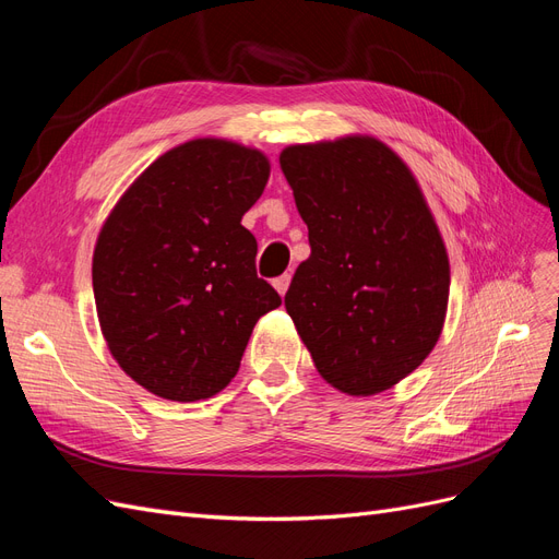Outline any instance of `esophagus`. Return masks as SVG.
Instances as JSON below:
<instances>
[{
    "mask_svg": "<svg viewBox=\"0 0 559 559\" xmlns=\"http://www.w3.org/2000/svg\"><path fill=\"white\" fill-rule=\"evenodd\" d=\"M289 284H292V275H289V273H284L282 277L273 280V286H275L280 296H284V294H286V289H289Z\"/></svg>",
    "mask_w": 559,
    "mask_h": 559,
    "instance_id": "1",
    "label": "esophagus"
}]
</instances>
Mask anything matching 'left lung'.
I'll use <instances>...</instances> for the list:
<instances>
[{
  "instance_id": "8db88e82",
  "label": "left lung",
  "mask_w": 559,
  "mask_h": 559,
  "mask_svg": "<svg viewBox=\"0 0 559 559\" xmlns=\"http://www.w3.org/2000/svg\"><path fill=\"white\" fill-rule=\"evenodd\" d=\"M310 259L284 306L319 376L349 396L394 386L443 329L450 265L415 177L373 138L282 151Z\"/></svg>"
}]
</instances>
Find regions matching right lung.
<instances>
[{"mask_svg":"<svg viewBox=\"0 0 559 559\" xmlns=\"http://www.w3.org/2000/svg\"><path fill=\"white\" fill-rule=\"evenodd\" d=\"M267 177L257 148L186 142L146 167L99 230V326L118 366L151 394L189 403L222 392L257 321L282 306L240 224Z\"/></svg>","mask_w":559,"mask_h":559,"instance_id":"add662e5","label":"right lung"}]
</instances>
